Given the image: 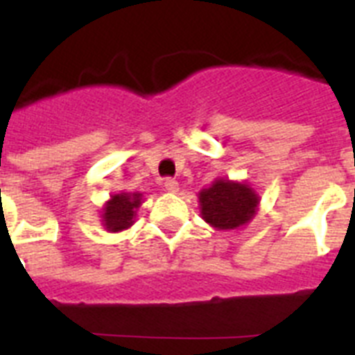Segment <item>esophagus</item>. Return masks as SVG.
I'll use <instances>...</instances> for the list:
<instances>
[{"instance_id": "34e87169", "label": "esophagus", "mask_w": 355, "mask_h": 355, "mask_svg": "<svg viewBox=\"0 0 355 355\" xmlns=\"http://www.w3.org/2000/svg\"><path fill=\"white\" fill-rule=\"evenodd\" d=\"M163 187H165V190H167V192H175V190H178V181H175L174 178H165V181H163Z\"/></svg>"}]
</instances>
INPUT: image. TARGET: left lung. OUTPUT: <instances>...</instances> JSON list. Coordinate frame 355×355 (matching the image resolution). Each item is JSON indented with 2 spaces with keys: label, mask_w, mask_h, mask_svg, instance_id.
Returning <instances> with one entry per match:
<instances>
[{
  "label": "left lung",
  "mask_w": 355,
  "mask_h": 355,
  "mask_svg": "<svg viewBox=\"0 0 355 355\" xmlns=\"http://www.w3.org/2000/svg\"><path fill=\"white\" fill-rule=\"evenodd\" d=\"M200 213L216 229H234L252 218L258 196L243 183L215 181L199 193Z\"/></svg>",
  "instance_id": "obj_1"
}]
</instances>
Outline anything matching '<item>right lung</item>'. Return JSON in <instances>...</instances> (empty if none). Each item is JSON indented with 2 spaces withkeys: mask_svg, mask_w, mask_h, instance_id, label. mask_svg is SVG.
<instances>
[{
  "mask_svg": "<svg viewBox=\"0 0 355 355\" xmlns=\"http://www.w3.org/2000/svg\"><path fill=\"white\" fill-rule=\"evenodd\" d=\"M140 206V193H117L106 205L103 218L108 231L117 233L133 224L135 209Z\"/></svg>",
  "mask_w": 355,
  "mask_h": 355,
  "instance_id": "right-lung-1",
  "label": "right lung"
}]
</instances>
